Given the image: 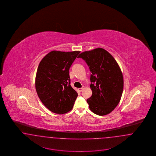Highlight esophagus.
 Listing matches in <instances>:
<instances>
[{"instance_id": "obj_1", "label": "esophagus", "mask_w": 156, "mask_h": 156, "mask_svg": "<svg viewBox=\"0 0 156 156\" xmlns=\"http://www.w3.org/2000/svg\"><path fill=\"white\" fill-rule=\"evenodd\" d=\"M83 89V88H78V90H79V92H81Z\"/></svg>"}]
</instances>
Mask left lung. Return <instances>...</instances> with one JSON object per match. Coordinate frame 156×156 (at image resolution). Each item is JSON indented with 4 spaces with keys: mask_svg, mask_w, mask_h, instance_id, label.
Segmentation results:
<instances>
[{
    "mask_svg": "<svg viewBox=\"0 0 156 156\" xmlns=\"http://www.w3.org/2000/svg\"><path fill=\"white\" fill-rule=\"evenodd\" d=\"M78 58L89 67L92 96L89 109L99 116L111 113L118 105L123 90V78L119 65L110 53L98 48L80 54Z\"/></svg>",
    "mask_w": 156,
    "mask_h": 156,
    "instance_id": "8db88e82",
    "label": "left lung"
}]
</instances>
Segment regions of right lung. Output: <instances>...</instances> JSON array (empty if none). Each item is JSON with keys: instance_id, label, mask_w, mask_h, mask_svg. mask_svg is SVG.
I'll return each mask as SVG.
<instances>
[{"instance_id": "1", "label": "right lung", "mask_w": 156, "mask_h": 156, "mask_svg": "<svg viewBox=\"0 0 156 156\" xmlns=\"http://www.w3.org/2000/svg\"><path fill=\"white\" fill-rule=\"evenodd\" d=\"M80 53L52 51L39 64L35 82L37 95L53 113H66L73 108L78 95L70 85L69 69Z\"/></svg>"}]
</instances>
